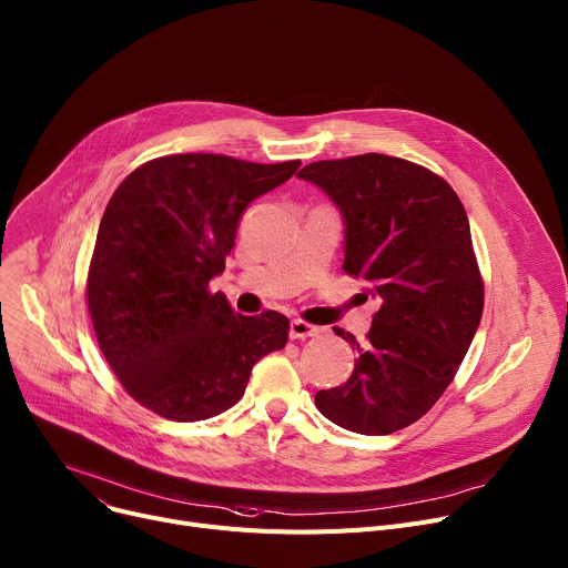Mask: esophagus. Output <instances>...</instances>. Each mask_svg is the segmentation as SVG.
<instances>
[{"label":"esophagus","mask_w":568,"mask_h":568,"mask_svg":"<svg viewBox=\"0 0 568 568\" xmlns=\"http://www.w3.org/2000/svg\"><path fill=\"white\" fill-rule=\"evenodd\" d=\"M322 333V328L320 326H313V324H308V322H304V320H292V324H290V337L292 339H304V337H315V335H320Z\"/></svg>","instance_id":"obj_1"}]
</instances>
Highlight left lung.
Segmentation results:
<instances>
[{
    "mask_svg": "<svg viewBox=\"0 0 568 568\" xmlns=\"http://www.w3.org/2000/svg\"><path fill=\"white\" fill-rule=\"evenodd\" d=\"M298 178L343 212V270L382 304L365 343L333 328L358 358L347 384L320 390L315 406L356 434L399 432L455 379L481 320L484 281L466 210L440 175L382 153L313 162Z\"/></svg>",
    "mask_w": 568,
    "mask_h": 568,
    "instance_id": "1",
    "label": "left lung"
}]
</instances>
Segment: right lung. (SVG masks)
Segmentation results:
<instances>
[{"mask_svg": "<svg viewBox=\"0 0 568 568\" xmlns=\"http://www.w3.org/2000/svg\"><path fill=\"white\" fill-rule=\"evenodd\" d=\"M298 166L164 155L113 192L89 264L87 304L100 352L134 402L175 423L212 418L242 399L262 356L285 347V315H240L210 281L235 246L244 207Z\"/></svg>", "mask_w": 568, "mask_h": 568, "instance_id": "right-lung-1", "label": "right lung"}]
</instances>
